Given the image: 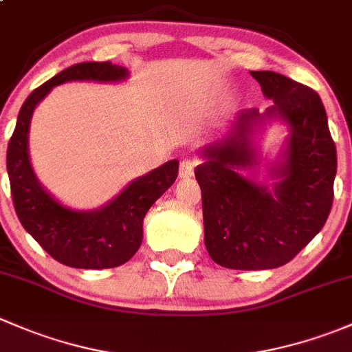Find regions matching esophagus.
Wrapping results in <instances>:
<instances>
[{"label": "esophagus", "mask_w": 352, "mask_h": 352, "mask_svg": "<svg viewBox=\"0 0 352 352\" xmlns=\"http://www.w3.org/2000/svg\"><path fill=\"white\" fill-rule=\"evenodd\" d=\"M197 162L194 158H184L182 162H180V168H179L180 179H189V177H192Z\"/></svg>", "instance_id": "obj_1"}]
</instances>
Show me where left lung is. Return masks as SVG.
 <instances>
[{
	"label": "left lung",
	"mask_w": 352,
	"mask_h": 352,
	"mask_svg": "<svg viewBox=\"0 0 352 352\" xmlns=\"http://www.w3.org/2000/svg\"><path fill=\"white\" fill-rule=\"evenodd\" d=\"M272 98L264 113L242 110L226 140L202 150L196 166L202 192L204 243L216 264L261 271L287 264L324 228L333 201L337 151L315 90L274 71H250ZM290 126L283 162L272 170L273 190L238 173L256 164L251 133L265 118Z\"/></svg>",
	"instance_id": "8db88e82"
}]
</instances>
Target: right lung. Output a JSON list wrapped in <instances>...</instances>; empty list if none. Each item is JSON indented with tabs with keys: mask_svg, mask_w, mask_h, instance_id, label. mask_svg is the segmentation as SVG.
I'll list each match as a JSON object with an SVG mask.
<instances>
[{
	"mask_svg": "<svg viewBox=\"0 0 352 352\" xmlns=\"http://www.w3.org/2000/svg\"><path fill=\"white\" fill-rule=\"evenodd\" d=\"M127 69L112 63H80L35 88L20 109L6 151L13 204L23 228L61 264L76 269H110L133 257L143 242V219L155 201L175 182L179 162L170 160L133 180L107 206L74 211L56 201L35 177L28 158V129L38 102L66 81H120Z\"/></svg>",
	"mask_w": 352,
	"mask_h": 352,
	"instance_id": "1",
	"label": "right lung"
}]
</instances>
